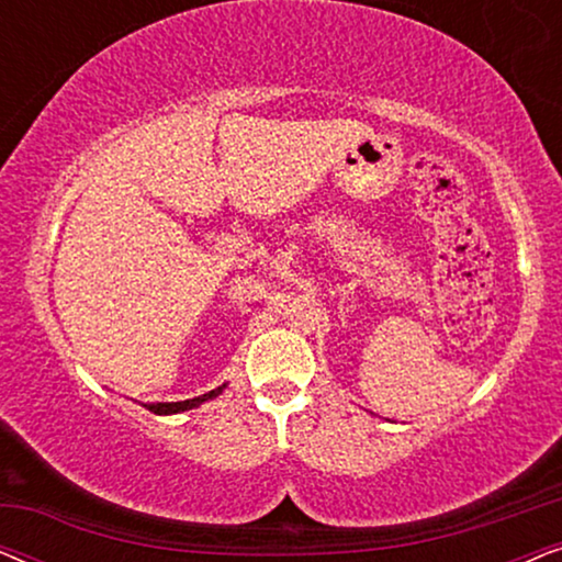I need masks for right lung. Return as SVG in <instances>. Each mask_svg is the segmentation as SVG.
I'll use <instances>...</instances> for the list:
<instances>
[{
	"mask_svg": "<svg viewBox=\"0 0 562 562\" xmlns=\"http://www.w3.org/2000/svg\"><path fill=\"white\" fill-rule=\"evenodd\" d=\"M222 389H225V386L214 389V391H210V394H202V396H196V398H187V402H160V404H145V406H148V409H150L153 414H176V412H187V409H194V406H199L202 402H206V398H214V396L220 394Z\"/></svg>",
	"mask_w": 562,
	"mask_h": 562,
	"instance_id": "obj_1",
	"label": "right lung"
}]
</instances>
